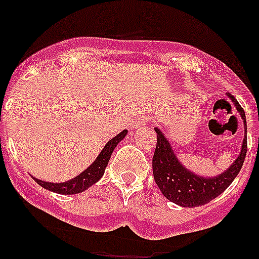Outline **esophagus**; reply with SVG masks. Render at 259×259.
Segmentation results:
<instances>
[{
    "instance_id": "1",
    "label": "esophagus",
    "mask_w": 259,
    "mask_h": 259,
    "mask_svg": "<svg viewBox=\"0 0 259 259\" xmlns=\"http://www.w3.org/2000/svg\"><path fill=\"white\" fill-rule=\"evenodd\" d=\"M149 122V118L148 117H139L137 119L134 120V123H132V125L134 127H144V125L146 124V123Z\"/></svg>"
}]
</instances>
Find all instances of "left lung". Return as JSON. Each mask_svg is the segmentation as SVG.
Masks as SVG:
<instances>
[{
  "label": "left lung",
  "instance_id": "8db88e82",
  "mask_svg": "<svg viewBox=\"0 0 259 259\" xmlns=\"http://www.w3.org/2000/svg\"><path fill=\"white\" fill-rule=\"evenodd\" d=\"M229 97L236 105V109L243 118L246 134L245 113L231 94H229ZM155 132L156 148L153 156L154 180L163 195L168 200L179 204L181 207L193 208L209 203L220 194L224 193L225 190L231 185V182L238 176V173L243 167L244 159L246 155V145H248L246 137H244L240 155L226 172L217 177H213V179H205V177L203 179V177L195 176L190 170L185 169L180 164L179 159L172 151V148L164 135L159 131L158 128H155Z\"/></svg>",
  "mask_w": 259,
  "mask_h": 259
}]
</instances>
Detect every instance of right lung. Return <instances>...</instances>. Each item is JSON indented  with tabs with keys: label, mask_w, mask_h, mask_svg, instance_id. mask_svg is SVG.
<instances>
[{
	"label": "right lung",
	"mask_w": 259,
	"mask_h": 259,
	"mask_svg": "<svg viewBox=\"0 0 259 259\" xmlns=\"http://www.w3.org/2000/svg\"><path fill=\"white\" fill-rule=\"evenodd\" d=\"M127 135V131H122L120 134H118L117 136L113 137L110 141L105 145V148L103 149L99 156L96 158L94 163L87 168L84 172H82L80 175H78L75 179L70 180V181L61 182V184H52V182H45L41 180H35L38 185H41L42 187H45L46 190H50L52 193L58 194H64V195H72V194H78L84 191L86 189H89L90 186L97 182L99 180L103 177L104 172H105V168L109 163V159H110L111 153L117 145L119 144L120 140H123V137Z\"/></svg>",
	"instance_id": "right-lung-1"
}]
</instances>
